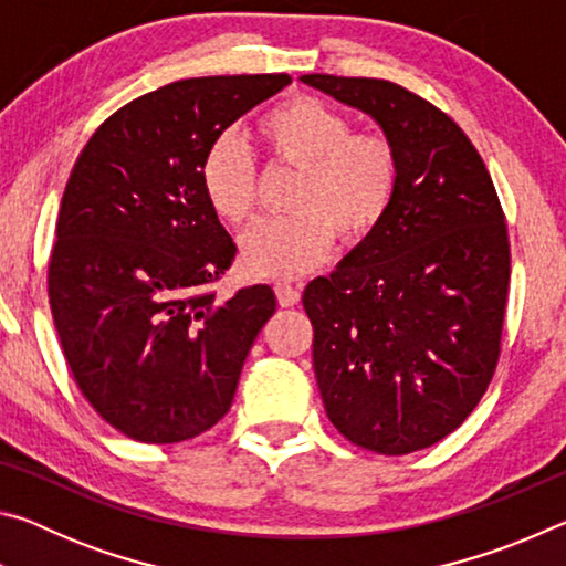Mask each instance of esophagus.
<instances>
[{
  "mask_svg": "<svg viewBox=\"0 0 566 566\" xmlns=\"http://www.w3.org/2000/svg\"><path fill=\"white\" fill-rule=\"evenodd\" d=\"M274 292H276V300H280L282 306H294L302 296L300 284H290V282H276Z\"/></svg>",
  "mask_w": 566,
  "mask_h": 566,
  "instance_id": "1",
  "label": "esophagus"
}]
</instances>
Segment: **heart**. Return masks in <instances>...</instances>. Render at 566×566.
Segmentation results:
<instances>
[{
	"label": "heart",
	"instance_id": "1",
	"mask_svg": "<svg viewBox=\"0 0 566 566\" xmlns=\"http://www.w3.org/2000/svg\"><path fill=\"white\" fill-rule=\"evenodd\" d=\"M260 139L274 161L300 169L290 209L266 217L239 239L247 272L290 280L327 256L332 237L357 244L387 217L399 187V151L385 134L354 132L342 112L314 97L276 104L260 119ZM207 205L239 224L252 214L256 175L249 151L232 134L207 147L199 165Z\"/></svg>",
	"mask_w": 566,
	"mask_h": 566
}]
</instances>
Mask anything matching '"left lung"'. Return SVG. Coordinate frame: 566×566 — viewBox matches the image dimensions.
Returning <instances> with one entry per match:
<instances>
[{"mask_svg": "<svg viewBox=\"0 0 566 566\" xmlns=\"http://www.w3.org/2000/svg\"><path fill=\"white\" fill-rule=\"evenodd\" d=\"M300 82L369 114L399 151L387 217L302 296L324 409L352 444L417 452L472 415L500 359L510 290L500 199L434 104L385 80Z\"/></svg>", "mask_w": 566, "mask_h": 566, "instance_id": "obj_1", "label": "left lung"}]
</instances>
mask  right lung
<instances>
[{"label": "right lung", "mask_w": 566, "mask_h": 566, "mask_svg": "<svg viewBox=\"0 0 566 566\" xmlns=\"http://www.w3.org/2000/svg\"><path fill=\"white\" fill-rule=\"evenodd\" d=\"M286 84V74L171 82L114 112L66 181L50 262L54 327L82 395L129 439L171 444L214 427L276 310L270 284L227 302L207 292L237 247L199 165Z\"/></svg>", "instance_id": "1"}]
</instances>
